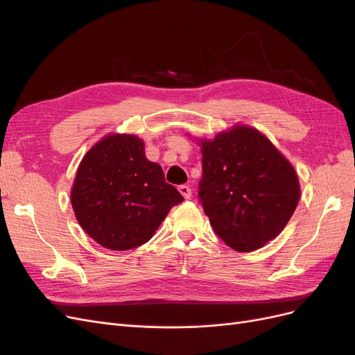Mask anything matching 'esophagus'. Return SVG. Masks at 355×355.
Wrapping results in <instances>:
<instances>
[{"instance_id":"34e87169","label":"esophagus","mask_w":355,"mask_h":355,"mask_svg":"<svg viewBox=\"0 0 355 355\" xmlns=\"http://www.w3.org/2000/svg\"><path fill=\"white\" fill-rule=\"evenodd\" d=\"M179 192L182 196H184V198H187V200H189L191 197H192V191H191V188L188 187V185H180L179 187Z\"/></svg>"}]
</instances>
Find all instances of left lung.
Here are the masks:
<instances>
[{
    "mask_svg": "<svg viewBox=\"0 0 355 355\" xmlns=\"http://www.w3.org/2000/svg\"><path fill=\"white\" fill-rule=\"evenodd\" d=\"M198 144V197L214 232L237 252L261 249L286 228L299 202L293 166L250 125L235 124Z\"/></svg>",
    "mask_w": 355,
    "mask_h": 355,
    "instance_id": "obj_1",
    "label": "left lung"
}]
</instances>
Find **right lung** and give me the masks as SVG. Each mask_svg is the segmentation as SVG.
Here are the masks:
<instances>
[{"mask_svg": "<svg viewBox=\"0 0 355 355\" xmlns=\"http://www.w3.org/2000/svg\"><path fill=\"white\" fill-rule=\"evenodd\" d=\"M184 201L163 168L145 155L135 135L102 137L81 159L71 202L80 227L110 250H128L153 239L170 209Z\"/></svg>", "mask_w": 355, "mask_h": 355, "instance_id": "obj_1", "label": "right lung"}]
</instances>
